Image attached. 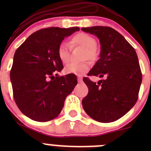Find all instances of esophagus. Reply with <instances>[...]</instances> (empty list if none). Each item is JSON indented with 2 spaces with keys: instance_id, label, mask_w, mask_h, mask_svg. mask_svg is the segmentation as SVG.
<instances>
[{
  "instance_id": "esophagus-1",
  "label": "esophagus",
  "mask_w": 151,
  "mask_h": 151,
  "mask_svg": "<svg viewBox=\"0 0 151 151\" xmlns=\"http://www.w3.org/2000/svg\"><path fill=\"white\" fill-rule=\"evenodd\" d=\"M77 81H78V82H79V83H81V82H82V78L80 77H77Z\"/></svg>"
}]
</instances>
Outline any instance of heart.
<instances>
[{
    "mask_svg": "<svg viewBox=\"0 0 151 151\" xmlns=\"http://www.w3.org/2000/svg\"><path fill=\"white\" fill-rule=\"evenodd\" d=\"M95 38L84 32H79L73 36L71 39V45L72 47L80 46L85 48L84 59L95 60L98 57V48L96 47ZM58 55L60 60L63 64H67L70 59V47L67 42H62L60 44L58 49ZM90 63L84 62L82 63H71L65 67L66 74H75L82 75L90 69Z\"/></svg>",
    "mask_w": 151,
    "mask_h": 151,
    "instance_id": "1",
    "label": "heart"
}]
</instances>
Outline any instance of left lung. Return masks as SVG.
Listing matches in <instances>:
<instances>
[{
  "instance_id": "8db88e82",
  "label": "left lung",
  "mask_w": 151,
  "mask_h": 151,
  "mask_svg": "<svg viewBox=\"0 0 151 151\" xmlns=\"http://www.w3.org/2000/svg\"><path fill=\"white\" fill-rule=\"evenodd\" d=\"M81 30L99 40L100 59L89 75L103 78L97 84L83 79L89 89L82 99L83 109L99 122H113L124 116L138 100L142 81L138 56L130 43L111 27L93 26Z\"/></svg>"
}]
</instances>
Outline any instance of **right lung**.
<instances>
[{"label": "right lung", "mask_w": 151, "mask_h": 151, "mask_svg": "<svg viewBox=\"0 0 151 151\" xmlns=\"http://www.w3.org/2000/svg\"><path fill=\"white\" fill-rule=\"evenodd\" d=\"M79 30L78 27L41 29L15 51L10 74L13 96L22 113L32 120L46 122L58 116L66 97L77 85L73 74L55 77L53 74L63 69L59 45Z\"/></svg>", "instance_id": "right-lung-1"}]
</instances>
